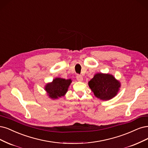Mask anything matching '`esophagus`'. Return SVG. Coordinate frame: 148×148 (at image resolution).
<instances>
[{
  "label": "esophagus",
  "instance_id": "esophagus-1",
  "mask_svg": "<svg viewBox=\"0 0 148 148\" xmlns=\"http://www.w3.org/2000/svg\"><path fill=\"white\" fill-rule=\"evenodd\" d=\"M76 79H77V80L79 81H83V78L82 76H81V75H77V76H76Z\"/></svg>",
  "mask_w": 148,
  "mask_h": 148
}]
</instances>
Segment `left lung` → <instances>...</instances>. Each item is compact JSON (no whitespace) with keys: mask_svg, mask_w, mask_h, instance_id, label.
<instances>
[{"mask_svg":"<svg viewBox=\"0 0 148 148\" xmlns=\"http://www.w3.org/2000/svg\"><path fill=\"white\" fill-rule=\"evenodd\" d=\"M89 86L97 98L110 100L117 94L120 83L111 75L97 73L89 81Z\"/></svg>","mask_w":148,"mask_h":148,"instance_id":"left-lung-1","label":"left lung"}]
</instances>
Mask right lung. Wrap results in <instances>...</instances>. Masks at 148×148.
Wrapping results in <instances>:
<instances>
[{
	"mask_svg": "<svg viewBox=\"0 0 148 148\" xmlns=\"http://www.w3.org/2000/svg\"><path fill=\"white\" fill-rule=\"evenodd\" d=\"M71 79H65L62 78H56L52 83H49L45 87V90L48 95L51 99H58L64 96L67 92Z\"/></svg>",
	"mask_w": 148,
	"mask_h": 148,
	"instance_id": "obj_1",
	"label": "right lung"
}]
</instances>
